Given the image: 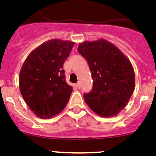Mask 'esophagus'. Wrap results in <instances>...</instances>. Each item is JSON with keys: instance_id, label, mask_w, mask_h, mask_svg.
<instances>
[{"instance_id": "esophagus-1", "label": "esophagus", "mask_w": 156, "mask_h": 156, "mask_svg": "<svg viewBox=\"0 0 156 156\" xmlns=\"http://www.w3.org/2000/svg\"><path fill=\"white\" fill-rule=\"evenodd\" d=\"M76 87L78 88V89H80L81 88V84H80V82H78V83H76Z\"/></svg>"}]
</instances>
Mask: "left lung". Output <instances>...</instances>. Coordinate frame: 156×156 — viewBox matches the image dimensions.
<instances>
[{
  "label": "left lung",
  "mask_w": 156,
  "mask_h": 156,
  "mask_svg": "<svg viewBox=\"0 0 156 156\" xmlns=\"http://www.w3.org/2000/svg\"><path fill=\"white\" fill-rule=\"evenodd\" d=\"M78 51L87 59L93 78V88L83 95L85 102L102 117L117 115L135 89V72L130 60L105 39L80 43Z\"/></svg>",
  "instance_id": "obj_1"
}]
</instances>
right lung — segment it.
Returning <instances> with one entry per match:
<instances>
[{
    "mask_svg": "<svg viewBox=\"0 0 156 156\" xmlns=\"http://www.w3.org/2000/svg\"><path fill=\"white\" fill-rule=\"evenodd\" d=\"M74 42L52 39L34 49L21 66L19 88L37 117L50 119L66 106L73 87L66 82L63 64Z\"/></svg>",
    "mask_w": 156,
    "mask_h": 156,
    "instance_id": "right-lung-1",
    "label": "right lung"
}]
</instances>
